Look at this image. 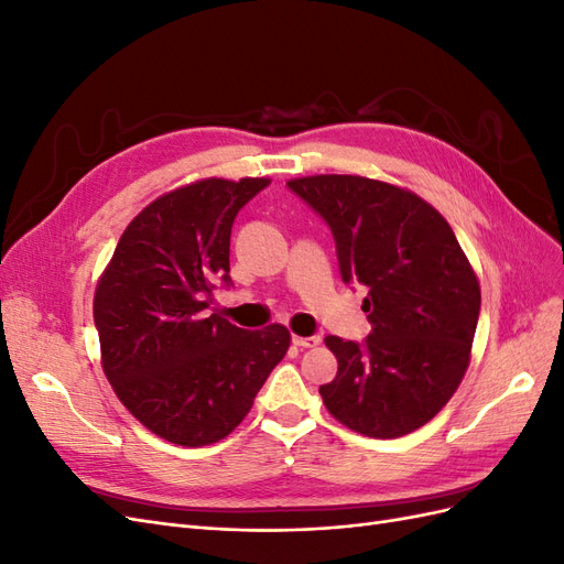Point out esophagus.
<instances>
[{"label":"esophagus","instance_id":"1","mask_svg":"<svg viewBox=\"0 0 564 564\" xmlns=\"http://www.w3.org/2000/svg\"><path fill=\"white\" fill-rule=\"evenodd\" d=\"M294 340V346H299V348H315V346H319V336H294L292 338Z\"/></svg>","mask_w":564,"mask_h":564}]
</instances>
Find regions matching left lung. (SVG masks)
Segmentation results:
<instances>
[{
  "instance_id": "left-lung-1",
  "label": "left lung",
  "mask_w": 564,
  "mask_h": 564,
  "mask_svg": "<svg viewBox=\"0 0 564 564\" xmlns=\"http://www.w3.org/2000/svg\"><path fill=\"white\" fill-rule=\"evenodd\" d=\"M332 228L340 278L367 286L365 344L327 336L336 379L329 414L367 437H402L449 402L470 362L480 282L454 230L429 202L365 176L292 178Z\"/></svg>"
}]
</instances>
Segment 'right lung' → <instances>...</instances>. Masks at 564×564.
<instances>
[{
    "label": "right lung",
    "mask_w": 564,
    "mask_h": 564,
    "mask_svg": "<svg viewBox=\"0 0 564 564\" xmlns=\"http://www.w3.org/2000/svg\"><path fill=\"white\" fill-rule=\"evenodd\" d=\"M270 178H204L150 202L98 280L100 365L129 412L181 447L230 435L286 355L282 324L259 332L209 313L230 284L235 216Z\"/></svg>",
    "instance_id": "obj_1"
}]
</instances>
